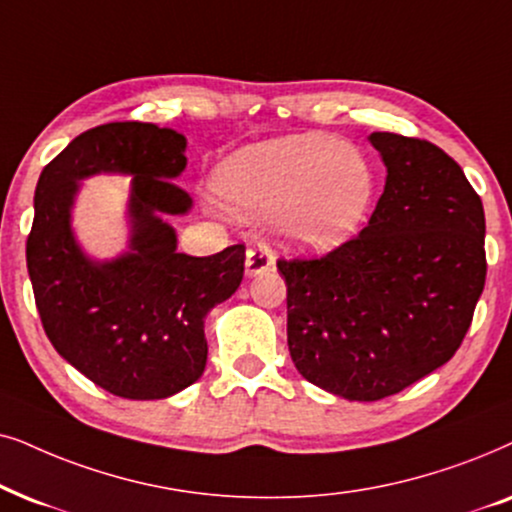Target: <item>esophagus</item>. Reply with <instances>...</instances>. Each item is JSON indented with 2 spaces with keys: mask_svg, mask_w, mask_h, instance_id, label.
<instances>
[{
  "mask_svg": "<svg viewBox=\"0 0 512 512\" xmlns=\"http://www.w3.org/2000/svg\"><path fill=\"white\" fill-rule=\"evenodd\" d=\"M276 257L271 255L267 245H257V248H250L248 255H245V274L248 276H260L264 271L274 269Z\"/></svg>",
  "mask_w": 512,
  "mask_h": 512,
  "instance_id": "34e87169",
  "label": "esophagus"
}]
</instances>
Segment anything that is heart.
<instances>
[{
  "label": "heart",
  "mask_w": 512,
  "mask_h": 512,
  "mask_svg": "<svg viewBox=\"0 0 512 512\" xmlns=\"http://www.w3.org/2000/svg\"><path fill=\"white\" fill-rule=\"evenodd\" d=\"M215 187L231 213H276L283 241L332 250L363 227L377 199V173L356 147L325 133L285 135L231 154Z\"/></svg>",
  "instance_id": "heart-1"
}]
</instances>
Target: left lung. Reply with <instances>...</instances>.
Instances as JSON below:
<instances>
[{
    "label": "left lung",
    "mask_w": 512,
    "mask_h": 512,
    "mask_svg": "<svg viewBox=\"0 0 512 512\" xmlns=\"http://www.w3.org/2000/svg\"><path fill=\"white\" fill-rule=\"evenodd\" d=\"M386 187L367 227L318 260H278L299 374L346 400L388 398L438 370L485 288V208L433 142L372 133Z\"/></svg>",
    "instance_id": "8db88e82"
}]
</instances>
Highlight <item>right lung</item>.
Returning <instances> with one entry per match:
<instances>
[{"mask_svg":"<svg viewBox=\"0 0 512 512\" xmlns=\"http://www.w3.org/2000/svg\"><path fill=\"white\" fill-rule=\"evenodd\" d=\"M185 135L140 121L81 133L39 175L27 236V274L46 337L95 386L128 400H161L206 370L203 320L243 281L245 245L210 257L177 252L168 215L192 199L173 182L187 166ZM134 175L132 243L117 261L95 263L71 234L78 180Z\"/></svg>","mask_w":512,"mask_h":512,"instance_id":"1","label":"right lung"}]
</instances>
